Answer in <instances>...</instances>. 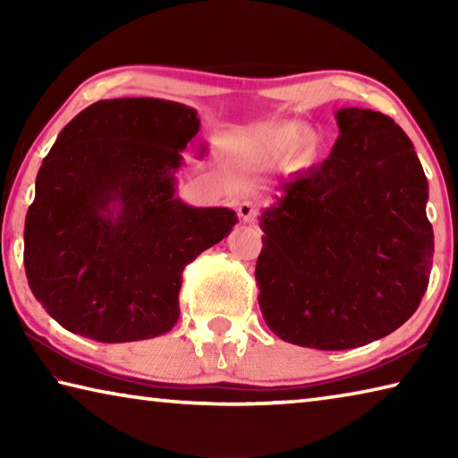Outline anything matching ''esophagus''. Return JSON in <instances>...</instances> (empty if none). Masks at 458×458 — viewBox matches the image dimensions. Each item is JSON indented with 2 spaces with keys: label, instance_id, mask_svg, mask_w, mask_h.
I'll use <instances>...</instances> for the list:
<instances>
[{
  "label": "esophagus",
  "instance_id": "obj_1",
  "mask_svg": "<svg viewBox=\"0 0 458 458\" xmlns=\"http://www.w3.org/2000/svg\"><path fill=\"white\" fill-rule=\"evenodd\" d=\"M238 214H240V218H242V222L250 224V222H254V218H257L259 210L252 201H242V204L238 206Z\"/></svg>",
  "mask_w": 458,
  "mask_h": 458
}]
</instances>
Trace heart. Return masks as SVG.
I'll return each instance as SVG.
<instances>
[{"instance_id": "heart-1", "label": "heart", "mask_w": 458, "mask_h": 458, "mask_svg": "<svg viewBox=\"0 0 458 458\" xmlns=\"http://www.w3.org/2000/svg\"><path fill=\"white\" fill-rule=\"evenodd\" d=\"M325 137L301 121L262 123L246 135L242 155L250 161L275 164L286 157L293 169H307L321 159Z\"/></svg>"}]
</instances>
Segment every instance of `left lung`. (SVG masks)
<instances>
[{
	"instance_id": "8db88e82",
	"label": "left lung",
	"mask_w": 458,
	"mask_h": 458,
	"mask_svg": "<svg viewBox=\"0 0 458 458\" xmlns=\"http://www.w3.org/2000/svg\"><path fill=\"white\" fill-rule=\"evenodd\" d=\"M321 165L278 183L260 216L259 305L283 341L352 350L390 335L420 305L434 234L428 182L408 135L347 106Z\"/></svg>"
}]
</instances>
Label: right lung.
I'll return each instance as SVG.
<instances>
[{"mask_svg":"<svg viewBox=\"0 0 458 458\" xmlns=\"http://www.w3.org/2000/svg\"><path fill=\"white\" fill-rule=\"evenodd\" d=\"M198 131L191 106L147 97L98 100L60 131L28 208L24 267L62 327L125 344L177 323L185 265L238 222L230 208L175 196L182 151Z\"/></svg>","mask_w":458,"mask_h":458,"instance_id":"1","label":"right lung"}]
</instances>
